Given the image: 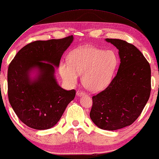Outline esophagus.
I'll list each match as a JSON object with an SVG mask.
<instances>
[{"mask_svg":"<svg viewBox=\"0 0 159 159\" xmlns=\"http://www.w3.org/2000/svg\"><path fill=\"white\" fill-rule=\"evenodd\" d=\"M76 94L78 96H82V95H84L86 94V93H85L84 91H81V90H78L76 92Z\"/></svg>","mask_w":159,"mask_h":159,"instance_id":"obj_1","label":"esophagus"}]
</instances>
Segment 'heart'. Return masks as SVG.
Listing matches in <instances>:
<instances>
[{"label": "heart", "instance_id": "1", "mask_svg": "<svg viewBox=\"0 0 159 159\" xmlns=\"http://www.w3.org/2000/svg\"><path fill=\"white\" fill-rule=\"evenodd\" d=\"M117 63V56L112 50L84 46L70 52L69 63H62L59 71L63 79L72 84L77 81L79 74H83L85 88L98 91L111 80Z\"/></svg>", "mask_w": 159, "mask_h": 159}]
</instances>
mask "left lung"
<instances>
[{"mask_svg":"<svg viewBox=\"0 0 159 159\" xmlns=\"http://www.w3.org/2000/svg\"><path fill=\"white\" fill-rule=\"evenodd\" d=\"M119 50L120 64L109 85L93 95L90 119L98 127L116 130L132 124L151 93V68L143 54L125 40L106 39Z\"/></svg>","mask_w":159,"mask_h":159,"instance_id":"obj_1","label":"left lung"}]
</instances>
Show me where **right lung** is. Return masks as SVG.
<instances>
[{
	"label": "right lung",
	"instance_id": "right-lung-1",
	"mask_svg": "<svg viewBox=\"0 0 159 159\" xmlns=\"http://www.w3.org/2000/svg\"><path fill=\"white\" fill-rule=\"evenodd\" d=\"M73 35L59 39L34 41L22 47L9 64L7 95L11 107L25 125L34 129H48L59 122L75 90L57 84L54 66H59ZM34 68L39 75L31 80Z\"/></svg>",
	"mask_w": 159,
	"mask_h": 159
}]
</instances>
